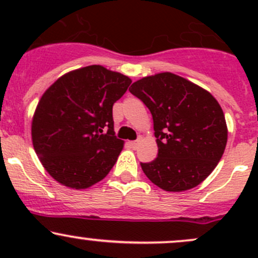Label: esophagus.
<instances>
[{
    "label": "esophagus",
    "mask_w": 258,
    "mask_h": 258,
    "mask_svg": "<svg viewBox=\"0 0 258 258\" xmlns=\"http://www.w3.org/2000/svg\"><path fill=\"white\" fill-rule=\"evenodd\" d=\"M138 143H139L138 141H133V142H130V147L133 148V149H136V148L138 147Z\"/></svg>",
    "instance_id": "1"
}]
</instances>
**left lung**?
<instances>
[{
    "label": "left lung",
    "mask_w": 258,
    "mask_h": 258,
    "mask_svg": "<svg viewBox=\"0 0 258 258\" xmlns=\"http://www.w3.org/2000/svg\"><path fill=\"white\" fill-rule=\"evenodd\" d=\"M130 92L152 112L158 158L141 162L143 172L166 191L199 185L226 149L223 110L210 92L172 73L133 82Z\"/></svg>",
    "instance_id": "8db88e82"
}]
</instances>
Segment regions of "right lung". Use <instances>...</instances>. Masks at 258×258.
<instances>
[{
    "instance_id": "add662e5",
    "label": "right lung",
    "mask_w": 258,
    "mask_h": 258,
    "mask_svg": "<svg viewBox=\"0 0 258 258\" xmlns=\"http://www.w3.org/2000/svg\"><path fill=\"white\" fill-rule=\"evenodd\" d=\"M131 82L90 65L65 74L42 94L32 117V144L57 182L86 189L110 172L123 148L114 132L112 105Z\"/></svg>"
}]
</instances>
